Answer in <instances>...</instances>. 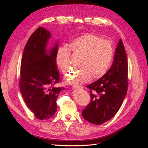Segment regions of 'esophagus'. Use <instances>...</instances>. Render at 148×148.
I'll return each mask as SVG.
<instances>
[{"mask_svg": "<svg viewBox=\"0 0 148 148\" xmlns=\"http://www.w3.org/2000/svg\"><path fill=\"white\" fill-rule=\"evenodd\" d=\"M73 89H83V87L81 86H76V85L75 86L74 85V86H73Z\"/></svg>", "mask_w": 148, "mask_h": 148, "instance_id": "esophagus-1", "label": "esophagus"}]
</instances>
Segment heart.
Here are the masks:
<instances>
[{
	"instance_id": "b5f03b06",
	"label": "heart",
	"mask_w": 148,
	"mask_h": 148,
	"mask_svg": "<svg viewBox=\"0 0 148 148\" xmlns=\"http://www.w3.org/2000/svg\"><path fill=\"white\" fill-rule=\"evenodd\" d=\"M70 49L75 55L81 56V67L66 79L68 83L77 85L88 82L92 77L99 78L108 71L114 57V49L110 40H104L93 34L79 36L70 44ZM71 51L60 46L56 50V62L64 73L70 69Z\"/></svg>"
}]
</instances>
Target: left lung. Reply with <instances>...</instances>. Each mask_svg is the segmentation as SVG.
<instances>
[{"label": "left lung", "mask_w": 148, "mask_h": 148, "mask_svg": "<svg viewBox=\"0 0 148 148\" xmlns=\"http://www.w3.org/2000/svg\"><path fill=\"white\" fill-rule=\"evenodd\" d=\"M128 63L122 40L115 50L113 63L105 75L87 86L91 102L82 113L92 124L102 125L112 118L120 109L128 88Z\"/></svg>", "instance_id": "left-lung-1"}]
</instances>
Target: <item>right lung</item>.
I'll list each match as a JSON object with an SVG mask.
<instances>
[{
    "instance_id": "right-lung-1",
    "label": "right lung",
    "mask_w": 148,
    "mask_h": 148,
    "mask_svg": "<svg viewBox=\"0 0 148 148\" xmlns=\"http://www.w3.org/2000/svg\"><path fill=\"white\" fill-rule=\"evenodd\" d=\"M52 38L43 27L30 36L24 48L21 63L20 91L26 105L40 120L53 116L57 110L56 100L64 88H56L59 73L56 63V53L59 41L48 48Z\"/></svg>"
}]
</instances>
